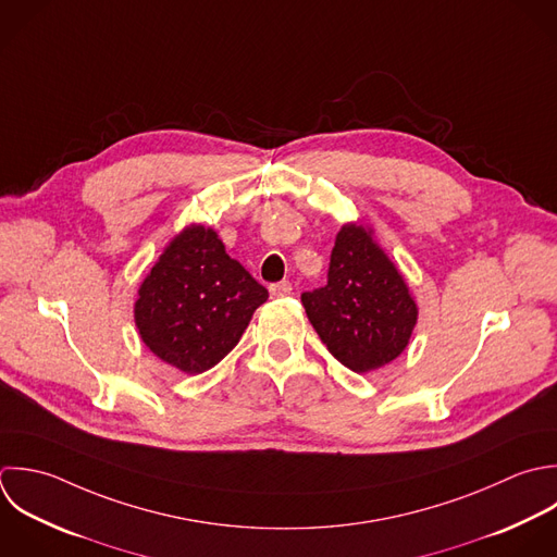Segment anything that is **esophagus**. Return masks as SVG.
I'll return each instance as SVG.
<instances>
[{
    "mask_svg": "<svg viewBox=\"0 0 557 557\" xmlns=\"http://www.w3.org/2000/svg\"><path fill=\"white\" fill-rule=\"evenodd\" d=\"M290 290H293V284H290V282H277V284H271V286H269L271 297H286V295H290Z\"/></svg>",
    "mask_w": 557,
    "mask_h": 557,
    "instance_id": "obj_1",
    "label": "esophagus"
}]
</instances>
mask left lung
Instances as JSON below:
<instances>
[{
    "mask_svg": "<svg viewBox=\"0 0 557 557\" xmlns=\"http://www.w3.org/2000/svg\"><path fill=\"white\" fill-rule=\"evenodd\" d=\"M306 314L330 354L354 373H371L404 354L419 306L397 264L369 225L336 234L327 284L301 295Z\"/></svg>",
    "mask_w": 557,
    "mask_h": 557,
    "instance_id": "obj_1",
    "label": "left lung"
}]
</instances>
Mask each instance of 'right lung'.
I'll return each mask as SVG.
<instances>
[{"mask_svg":"<svg viewBox=\"0 0 557 557\" xmlns=\"http://www.w3.org/2000/svg\"><path fill=\"white\" fill-rule=\"evenodd\" d=\"M267 299V288L227 256L219 234L190 223L166 243L140 282L134 323L156 358L199 375L238 345Z\"/></svg>","mask_w":557,"mask_h":557,"instance_id":"add662e5","label":"right lung"}]
</instances>
